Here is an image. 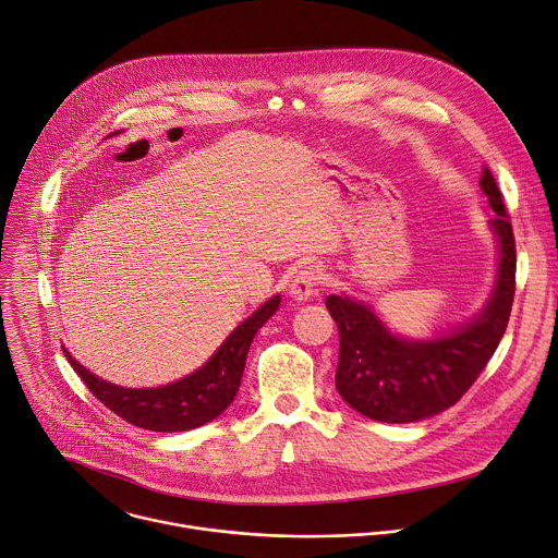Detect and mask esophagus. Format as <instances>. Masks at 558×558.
Instances as JSON below:
<instances>
[{
  "label": "esophagus",
  "mask_w": 558,
  "mask_h": 558,
  "mask_svg": "<svg viewBox=\"0 0 558 558\" xmlns=\"http://www.w3.org/2000/svg\"><path fill=\"white\" fill-rule=\"evenodd\" d=\"M324 283V272L315 266H307L296 272V277L290 281V296L294 301H307L311 296L319 294V286Z\"/></svg>",
  "instance_id": "1"
}]
</instances>
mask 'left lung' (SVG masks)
<instances>
[{
  "label": "left lung",
  "instance_id": "1",
  "mask_svg": "<svg viewBox=\"0 0 558 558\" xmlns=\"http://www.w3.org/2000/svg\"><path fill=\"white\" fill-rule=\"evenodd\" d=\"M481 191L497 217L489 226L499 239L497 286L470 324L446 337L412 341L392 335L361 301L330 294L328 313L339 328L335 384L343 401L367 418L412 423L454 405L492 359L510 322L517 288V245L497 185L485 168Z\"/></svg>",
  "mask_w": 558,
  "mask_h": 558
}]
</instances>
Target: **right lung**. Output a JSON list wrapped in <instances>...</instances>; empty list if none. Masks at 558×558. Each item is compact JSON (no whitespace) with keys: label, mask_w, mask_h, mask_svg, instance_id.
Wrapping results in <instances>:
<instances>
[{"label":"right lung","mask_w":558,"mask_h":558,"mask_svg":"<svg viewBox=\"0 0 558 558\" xmlns=\"http://www.w3.org/2000/svg\"><path fill=\"white\" fill-rule=\"evenodd\" d=\"M279 301L281 296L275 294L253 317L239 324L197 373L161 388L133 390L112 386L88 373L66 350L64 354L86 388L123 421L153 432L193 429L217 418L232 403L241 384L247 350H251L257 330L277 313Z\"/></svg>","instance_id":"1"}]
</instances>
